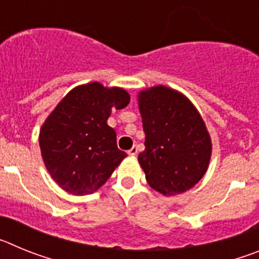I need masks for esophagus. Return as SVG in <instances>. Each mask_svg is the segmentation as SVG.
I'll use <instances>...</instances> for the list:
<instances>
[{"mask_svg":"<svg viewBox=\"0 0 259 259\" xmlns=\"http://www.w3.org/2000/svg\"><path fill=\"white\" fill-rule=\"evenodd\" d=\"M128 154H130V155H136L137 154V146H132L131 149L128 150Z\"/></svg>","mask_w":259,"mask_h":259,"instance_id":"esophagus-1","label":"esophagus"}]
</instances>
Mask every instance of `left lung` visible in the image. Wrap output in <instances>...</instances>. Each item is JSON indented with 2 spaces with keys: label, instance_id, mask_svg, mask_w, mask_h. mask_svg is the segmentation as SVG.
Returning <instances> with one entry per match:
<instances>
[{
  "label": "left lung",
  "instance_id": "8db88e82",
  "mask_svg": "<svg viewBox=\"0 0 259 259\" xmlns=\"http://www.w3.org/2000/svg\"><path fill=\"white\" fill-rule=\"evenodd\" d=\"M145 150L139 154L148 184L164 196L187 192L209 166L211 140L188 98L163 85L139 96Z\"/></svg>",
  "mask_w": 259,
  "mask_h": 259
}]
</instances>
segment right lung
I'll use <instances>...</instances> for the list:
<instances>
[{
	"mask_svg": "<svg viewBox=\"0 0 259 259\" xmlns=\"http://www.w3.org/2000/svg\"><path fill=\"white\" fill-rule=\"evenodd\" d=\"M128 104L124 89L95 81L72 89L53 110L38 143L45 167L62 189L76 196L93 193L127 157L107 119L113 107Z\"/></svg>",
	"mask_w": 259,
	"mask_h": 259,
	"instance_id": "add662e5",
	"label": "right lung"
}]
</instances>
